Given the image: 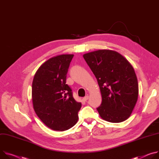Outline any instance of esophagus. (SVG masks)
Wrapping results in <instances>:
<instances>
[{
    "mask_svg": "<svg viewBox=\"0 0 159 159\" xmlns=\"http://www.w3.org/2000/svg\"><path fill=\"white\" fill-rule=\"evenodd\" d=\"M89 96H88V95H86V96H85L84 97H83V100L84 101V102H86L88 99H89Z\"/></svg>",
    "mask_w": 159,
    "mask_h": 159,
    "instance_id": "34e87169",
    "label": "esophagus"
}]
</instances>
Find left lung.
Returning <instances> with one entry per match:
<instances>
[{
    "instance_id": "1",
    "label": "left lung",
    "mask_w": 159,
    "mask_h": 159,
    "mask_svg": "<svg viewBox=\"0 0 159 159\" xmlns=\"http://www.w3.org/2000/svg\"><path fill=\"white\" fill-rule=\"evenodd\" d=\"M95 76L102 101L97 108L100 117L108 122H120L132 113L138 96L134 70L118 52L99 50L83 55Z\"/></svg>"
}]
</instances>
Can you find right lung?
Segmentation results:
<instances>
[{
	"label": "right lung",
	"instance_id": "add662e5",
	"mask_svg": "<svg viewBox=\"0 0 159 159\" xmlns=\"http://www.w3.org/2000/svg\"><path fill=\"white\" fill-rule=\"evenodd\" d=\"M73 56L64 54L48 59L39 68L33 78L32 101L34 112L53 130H67L78 120L81 103L75 100L71 89L66 83Z\"/></svg>",
	"mask_w": 159,
	"mask_h": 159
}]
</instances>
